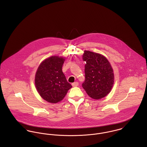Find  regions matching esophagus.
Listing matches in <instances>:
<instances>
[{"label": "esophagus", "instance_id": "obj_1", "mask_svg": "<svg viewBox=\"0 0 147 147\" xmlns=\"http://www.w3.org/2000/svg\"><path fill=\"white\" fill-rule=\"evenodd\" d=\"M78 85H79V83H78V82H74V83H72V86H74V87H75V86H78Z\"/></svg>", "mask_w": 147, "mask_h": 147}]
</instances>
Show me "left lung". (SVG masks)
I'll return each mask as SVG.
<instances>
[{"mask_svg":"<svg viewBox=\"0 0 147 147\" xmlns=\"http://www.w3.org/2000/svg\"><path fill=\"white\" fill-rule=\"evenodd\" d=\"M83 59L85 65L84 90L91 98L99 100L111 91L114 82L113 68L107 58L102 54L85 50Z\"/></svg>","mask_w":147,"mask_h":147,"instance_id":"8db88e82","label":"left lung"}]
</instances>
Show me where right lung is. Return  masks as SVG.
<instances>
[{
	"label": "right lung",
	"mask_w": 147,
	"mask_h": 147,
	"mask_svg": "<svg viewBox=\"0 0 147 147\" xmlns=\"http://www.w3.org/2000/svg\"><path fill=\"white\" fill-rule=\"evenodd\" d=\"M65 58L52 56L40 64L35 75V85L40 96L53 104L62 101L72 85L62 72Z\"/></svg>",
	"instance_id": "1"
}]
</instances>
